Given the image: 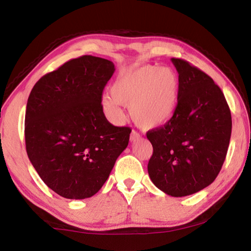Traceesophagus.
Segmentation results:
<instances>
[{
    "label": "esophagus",
    "mask_w": 251,
    "mask_h": 251,
    "mask_svg": "<svg viewBox=\"0 0 251 251\" xmlns=\"http://www.w3.org/2000/svg\"><path fill=\"white\" fill-rule=\"evenodd\" d=\"M139 133L138 131H136V130H131V133H130V141L131 142H134V141H136V139H138L139 138Z\"/></svg>",
    "instance_id": "esophagus-1"
}]
</instances>
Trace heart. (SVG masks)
<instances>
[{
  "label": "heart",
  "instance_id": "1",
  "mask_svg": "<svg viewBox=\"0 0 251 251\" xmlns=\"http://www.w3.org/2000/svg\"><path fill=\"white\" fill-rule=\"evenodd\" d=\"M103 99V107L113 121L124 114L121 104L130 106V116L142 128H156L172 120L179 96V77L169 67L145 65L118 75Z\"/></svg>",
  "mask_w": 251,
  "mask_h": 251
}]
</instances>
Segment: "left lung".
Instances as JSON below:
<instances>
[{
  "label": "left lung",
  "instance_id": "1",
  "mask_svg": "<svg viewBox=\"0 0 251 251\" xmlns=\"http://www.w3.org/2000/svg\"><path fill=\"white\" fill-rule=\"evenodd\" d=\"M179 77L176 112L166 124L147 131L152 145L148 174L173 197L188 196L209 186L226 158L231 114L214 79L181 58H172Z\"/></svg>",
  "mask_w": 251,
  "mask_h": 251
}]
</instances>
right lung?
Wrapping results in <instances>:
<instances>
[{"instance_id": "right-lung-1", "label": "right lung", "mask_w": 251, "mask_h": 251, "mask_svg": "<svg viewBox=\"0 0 251 251\" xmlns=\"http://www.w3.org/2000/svg\"><path fill=\"white\" fill-rule=\"evenodd\" d=\"M114 71L108 59L83 55L45 74L28 96L27 156L41 179L59 196L95 195L128 145L131 129L110 124L101 105Z\"/></svg>"}]
</instances>
